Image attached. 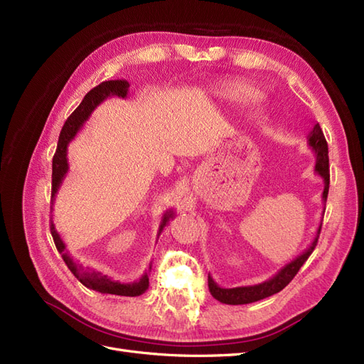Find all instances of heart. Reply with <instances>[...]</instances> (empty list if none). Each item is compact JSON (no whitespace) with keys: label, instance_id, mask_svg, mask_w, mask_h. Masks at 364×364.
Returning <instances> with one entry per match:
<instances>
[{"label":"heart","instance_id":"heart-1","mask_svg":"<svg viewBox=\"0 0 364 364\" xmlns=\"http://www.w3.org/2000/svg\"><path fill=\"white\" fill-rule=\"evenodd\" d=\"M215 94L223 100L234 105H255L262 98V92L247 82H228L218 86Z\"/></svg>","mask_w":364,"mask_h":364}]
</instances>
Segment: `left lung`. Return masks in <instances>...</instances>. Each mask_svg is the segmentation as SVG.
<instances>
[{
	"mask_svg": "<svg viewBox=\"0 0 364 364\" xmlns=\"http://www.w3.org/2000/svg\"><path fill=\"white\" fill-rule=\"evenodd\" d=\"M308 146L311 147V150L316 153V165H314V171L316 174L321 176L323 179V193H322V202L326 203V197H328V190H329V159H328V144L326 139L323 136V132L318 126V123L313 127L311 134L308 135ZM321 228L322 223L318 225L317 232L314 240L311 241V245L302 252L299 257L294 258L291 262L285 264V266L273 277L267 281H264L261 284L255 285H245V287H234V289H223L213 279L211 274H208V287L209 291H211L213 297L222 304L228 305H243V304H252L261 299H266V297L279 293L284 287H287L290 281L296 277V273L299 272V269L304 266V262L308 259V257L311 255L316 245H317V238L318 234H321Z\"/></svg>",
	"mask_w": 364,
	"mask_h": 364,
	"instance_id": "obj_1",
	"label": "left lung"
}]
</instances>
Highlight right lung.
<instances>
[{"instance_id": "right-lung-1", "label": "right lung", "mask_w": 364, "mask_h": 364, "mask_svg": "<svg viewBox=\"0 0 364 364\" xmlns=\"http://www.w3.org/2000/svg\"><path fill=\"white\" fill-rule=\"evenodd\" d=\"M129 86H130L129 82L124 80V79L123 80H106V82L100 83L83 97L82 103L77 106L75 111L68 117L67 121H65V124H63V127L60 130V135H59L58 149H56V153H54V158H53L51 209H53L54 200H56V194L60 188L65 176H67V173H68V158H67L68 144L74 139V136L79 134V130L83 127L86 121L90 119L91 114L95 111V107L98 105L103 103L106 98H109V97L126 98L127 94H129ZM174 215H176V213L173 211V209L165 211V214L162 215V220H161L159 229H158V238L164 230V228L170 223V220L174 218ZM50 229H51L54 245H56L65 264H67L68 269L73 272L74 277L79 279L85 285V287L95 290V291H100V293L117 294V296H139L149 289V273L151 270V264H150L149 270L135 282L123 284V282H118V281H112L111 278L107 277V274H105L102 272L90 270L87 267H83L82 264L75 262L68 255V252L65 250V247H67V246H65L63 240L60 238L59 232L56 230V226H54L53 220H51Z\"/></svg>"}]
</instances>
